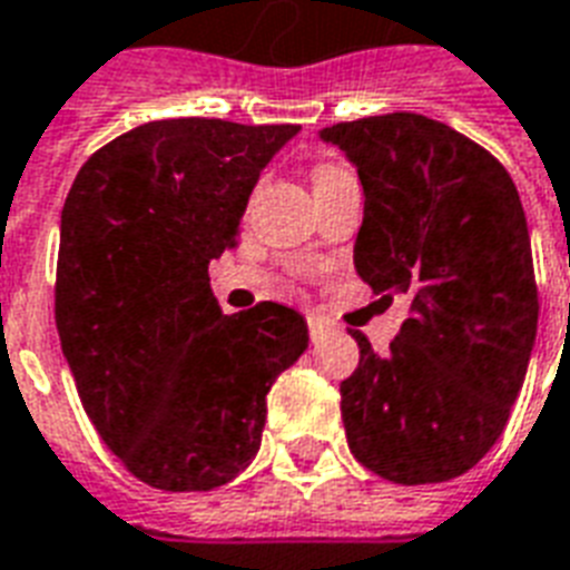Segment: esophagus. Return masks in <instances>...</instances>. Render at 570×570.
I'll list each match as a JSON object with an SVG mask.
<instances>
[{"instance_id":"esophagus-1","label":"esophagus","mask_w":570,"mask_h":570,"mask_svg":"<svg viewBox=\"0 0 570 570\" xmlns=\"http://www.w3.org/2000/svg\"><path fill=\"white\" fill-rule=\"evenodd\" d=\"M307 332H311V341H320V337L328 332V323H325L323 316L311 314V316H307Z\"/></svg>"}]
</instances>
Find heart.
<instances>
[{"mask_svg":"<svg viewBox=\"0 0 570 570\" xmlns=\"http://www.w3.org/2000/svg\"><path fill=\"white\" fill-rule=\"evenodd\" d=\"M343 169L341 167H334V164H316L314 169H311V181H314V188L316 185H323V181L334 179V176H341Z\"/></svg>","mask_w":570,"mask_h":570,"instance_id":"heart-1","label":"heart"}]
</instances>
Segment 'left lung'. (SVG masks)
I'll list each match as a JSON object with an SVG mask.
<instances>
[{"label":"left lung","mask_w":570,"mask_h":570,"mask_svg":"<svg viewBox=\"0 0 570 570\" xmlns=\"http://www.w3.org/2000/svg\"><path fill=\"white\" fill-rule=\"evenodd\" d=\"M364 188L355 272L410 316L389 355L358 341L341 382L355 460L394 484H440L484 458L523 389L538 332L527 215L488 149L419 112L320 130Z\"/></svg>","instance_id":"obj_1"}]
</instances>
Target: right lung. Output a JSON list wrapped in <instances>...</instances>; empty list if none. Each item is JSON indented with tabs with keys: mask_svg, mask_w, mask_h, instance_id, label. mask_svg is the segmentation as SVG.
<instances>
[{
	"mask_svg": "<svg viewBox=\"0 0 570 570\" xmlns=\"http://www.w3.org/2000/svg\"><path fill=\"white\" fill-rule=\"evenodd\" d=\"M298 125L160 119L86 160L62 208L56 328L86 415L149 488L227 484L256 458L266 394L307 350L293 307L224 314L208 263L236 247Z\"/></svg>",
	"mask_w": 570,
	"mask_h": 570,
	"instance_id": "right-lung-1",
	"label": "right lung"
}]
</instances>
